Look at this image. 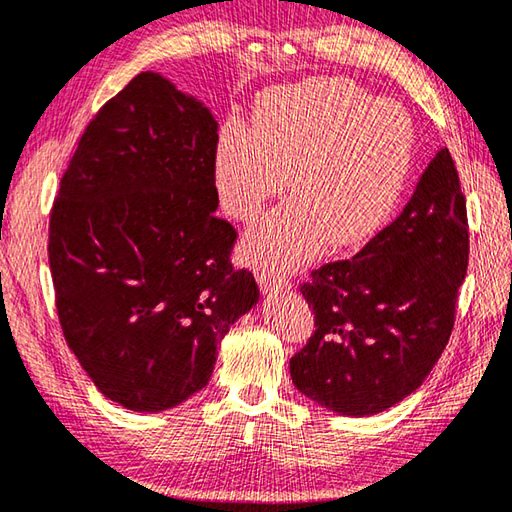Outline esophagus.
Returning <instances> with one entry per match:
<instances>
[{"mask_svg":"<svg viewBox=\"0 0 512 512\" xmlns=\"http://www.w3.org/2000/svg\"><path fill=\"white\" fill-rule=\"evenodd\" d=\"M255 277L259 282V288H262L264 293H277V290L290 288V279H286L282 275H275V273H268V270H255Z\"/></svg>","mask_w":512,"mask_h":512,"instance_id":"34e87169","label":"esophagus"}]
</instances>
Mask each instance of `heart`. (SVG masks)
<instances>
[{"label": "heart", "instance_id": "1", "mask_svg": "<svg viewBox=\"0 0 512 512\" xmlns=\"http://www.w3.org/2000/svg\"><path fill=\"white\" fill-rule=\"evenodd\" d=\"M415 159L406 110L350 82L317 79L273 90L257 108L255 130L228 122L219 133L215 179L222 204L253 222L268 199L279 204L250 230L244 250L277 273L302 266L328 242H366L386 224Z\"/></svg>", "mask_w": 512, "mask_h": 512}]
</instances>
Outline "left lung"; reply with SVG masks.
Returning <instances> with one entry per match:
<instances>
[{
	"instance_id": "8db88e82",
	"label": "left lung",
	"mask_w": 512,
	"mask_h": 512,
	"mask_svg": "<svg viewBox=\"0 0 512 512\" xmlns=\"http://www.w3.org/2000/svg\"><path fill=\"white\" fill-rule=\"evenodd\" d=\"M466 268V197L442 148L393 224L299 286L315 313L313 335L290 359L299 393L350 417L415 393L453 333Z\"/></svg>"
}]
</instances>
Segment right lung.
<instances>
[{
	"label": "right lung",
	"mask_w": 512,
	"mask_h": 512,
	"mask_svg": "<svg viewBox=\"0 0 512 512\" xmlns=\"http://www.w3.org/2000/svg\"><path fill=\"white\" fill-rule=\"evenodd\" d=\"M217 122L157 73L97 110L50 208L59 326L102 395L137 413L202 390L217 346L257 304L215 215Z\"/></svg>",
	"instance_id": "1"
}]
</instances>
